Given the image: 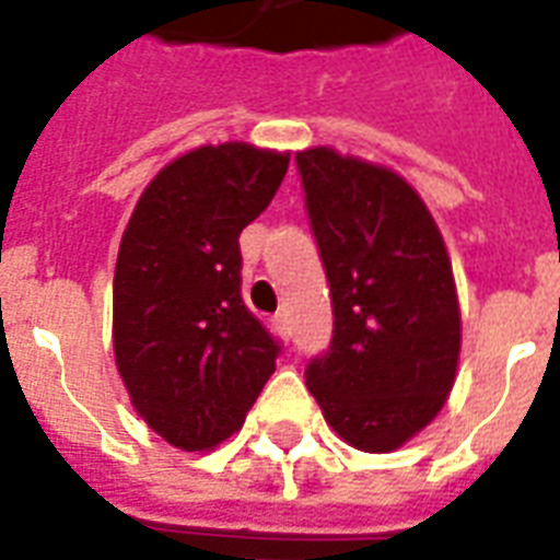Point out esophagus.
I'll use <instances>...</instances> for the list:
<instances>
[{
  "mask_svg": "<svg viewBox=\"0 0 560 560\" xmlns=\"http://www.w3.org/2000/svg\"><path fill=\"white\" fill-rule=\"evenodd\" d=\"M272 323H276V331H279L281 337H284V340H290V337H293V323H290L288 311H279Z\"/></svg>",
  "mask_w": 560,
  "mask_h": 560,
  "instance_id": "34e87169",
  "label": "esophagus"
}]
</instances>
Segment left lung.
<instances>
[{
    "label": "left lung",
    "instance_id": "left-lung-1",
    "mask_svg": "<svg viewBox=\"0 0 560 560\" xmlns=\"http://www.w3.org/2000/svg\"><path fill=\"white\" fill-rule=\"evenodd\" d=\"M325 276L334 340L307 389L342 442L389 453L451 395L462 314L444 237L407 179L334 148L296 153Z\"/></svg>",
    "mask_w": 560,
    "mask_h": 560
}]
</instances>
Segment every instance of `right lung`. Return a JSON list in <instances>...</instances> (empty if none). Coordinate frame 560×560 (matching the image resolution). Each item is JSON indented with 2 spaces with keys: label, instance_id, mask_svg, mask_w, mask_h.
<instances>
[{
  "label": "right lung",
  "instance_id": "obj_1",
  "mask_svg": "<svg viewBox=\"0 0 560 560\" xmlns=\"http://www.w3.org/2000/svg\"><path fill=\"white\" fill-rule=\"evenodd\" d=\"M290 153L202 144L148 183L113 276V351L130 404L179 451L237 433L279 342L241 299L237 237L279 191Z\"/></svg>",
  "mask_w": 560,
  "mask_h": 560
}]
</instances>
